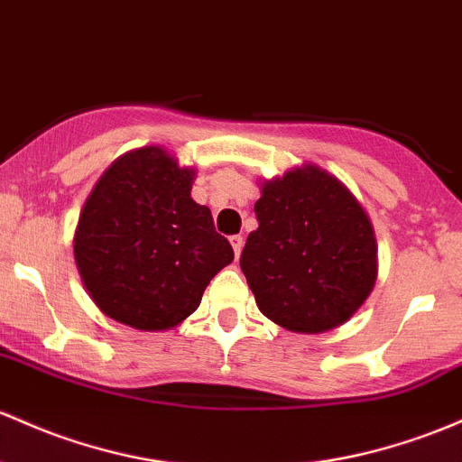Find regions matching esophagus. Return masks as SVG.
<instances>
[{
	"label": "esophagus",
	"instance_id": "1",
	"mask_svg": "<svg viewBox=\"0 0 462 462\" xmlns=\"http://www.w3.org/2000/svg\"><path fill=\"white\" fill-rule=\"evenodd\" d=\"M230 245H232V250H235V256L239 258L241 256V250H243V236L241 235L230 236Z\"/></svg>",
	"mask_w": 462,
	"mask_h": 462
}]
</instances>
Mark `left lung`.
Here are the masks:
<instances>
[{
    "instance_id": "1",
    "label": "left lung",
    "mask_w": 462,
    "mask_h": 462,
    "mask_svg": "<svg viewBox=\"0 0 462 462\" xmlns=\"http://www.w3.org/2000/svg\"><path fill=\"white\" fill-rule=\"evenodd\" d=\"M241 270L265 318L296 333L336 328L377 281L371 219L351 190L307 164L263 184Z\"/></svg>"
}]
</instances>
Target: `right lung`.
Masks as SVG:
<instances>
[{
  "mask_svg": "<svg viewBox=\"0 0 462 462\" xmlns=\"http://www.w3.org/2000/svg\"><path fill=\"white\" fill-rule=\"evenodd\" d=\"M195 171L160 146L114 162L80 212L74 258L105 316L140 331L173 328L235 261L212 215L190 197Z\"/></svg>",
  "mask_w": 462,
  "mask_h": 462,
  "instance_id": "right-lung-1",
  "label": "right lung"
}]
</instances>
